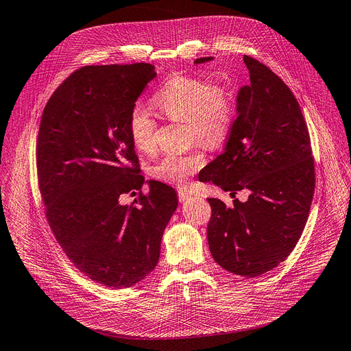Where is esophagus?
Listing matches in <instances>:
<instances>
[{
	"label": "esophagus",
	"mask_w": 351,
	"mask_h": 351,
	"mask_svg": "<svg viewBox=\"0 0 351 351\" xmlns=\"http://www.w3.org/2000/svg\"><path fill=\"white\" fill-rule=\"evenodd\" d=\"M191 197H193V195H191L190 193H188V191H184V190H180V191H178V199H180L181 204L186 202Z\"/></svg>",
	"instance_id": "34e87169"
}]
</instances>
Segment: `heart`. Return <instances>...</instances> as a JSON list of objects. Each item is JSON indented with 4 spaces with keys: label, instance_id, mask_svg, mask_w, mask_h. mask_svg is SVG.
Returning a JSON list of instances; mask_svg holds the SVG:
<instances>
[{
    "label": "heart",
    "instance_id": "obj_1",
    "mask_svg": "<svg viewBox=\"0 0 351 351\" xmlns=\"http://www.w3.org/2000/svg\"><path fill=\"white\" fill-rule=\"evenodd\" d=\"M165 118L186 125V138L206 149H218L229 138L234 122V98L221 83H208L202 78L177 75L153 98ZM157 123L142 106H134L129 114V136L142 153H152L156 146ZM205 165L201 152L166 154L150 167L154 180L185 185L190 177Z\"/></svg>",
    "mask_w": 351,
    "mask_h": 351
}]
</instances>
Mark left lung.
I'll return each instance as SVG.
<instances>
[{"label": "left lung", "instance_id": "8db88e82", "mask_svg": "<svg viewBox=\"0 0 351 351\" xmlns=\"http://www.w3.org/2000/svg\"><path fill=\"white\" fill-rule=\"evenodd\" d=\"M213 58H201V64ZM250 83L240 87L236 115L225 150L202 170L210 181L245 202L228 206L208 198L212 217L208 245L226 271L257 277L284 261L304 232L315 191L309 132L298 101L282 80L245 56Z\"/></svg>", "mask_w": 351, "mask_h": 351}]
</instances>
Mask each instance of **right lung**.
I'll return each mask as SVG.
<instances>
[{
	"instance_id": "right-lung-1",
	"label": "right lung",
	"mask_w": 351,
	"mask_h": 351,
	"mask_svg": "<svg viewBox=\"0 0 351 351\" xmlns=\"http://www.w3.org/2000/svg\"><path fill=\"white\" fill-rule=\"evenodd\" d=\"M156 75L149 63L86 66L53 93L39 126L38 176L49 225L80 271L110 288L133 287L153 271L178 205L171 186L138 174L128 130L134 102ZM143 183L147 196L120 204L121 195Z\"/></svg>"
}]
</instances>
